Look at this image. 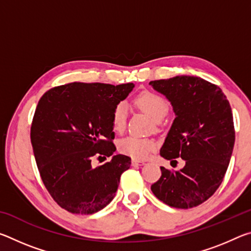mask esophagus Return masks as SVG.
I'll list each match as a JSON object with an SVG mask.
<instances>
[{
	"label": "esophagus",
	"mask_w": 251,
	"mask_h": 251,
	"mask_svg": "<svg viewBox=\"0 0 251 251\" xmlns=\"http://www.w3.org/2000/svg\"><path fill=\"white\" fill-rule=\"evenodd\" d=\"M144 164H145V161H143V160L133 159V161H131V165H133V166H143Z\"/></svg>",
	"instance_id": "34e87169"
}]
</instances>
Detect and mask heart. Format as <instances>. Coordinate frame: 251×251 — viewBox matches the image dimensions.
Listing matches in <instances>:
<instances>
[{
  "label": "heart",
  "mask_w": 251,
  "mask_h": 251,
  "mask_svg": "<svg viewBox=\"0 0 251 251\" xmlns=\"http://www.w3.org/2000/svg\"><path fill=\"white\" fill-rule=\"evenodd\" d=\"M136 105L144 110L152 121L158 123L168 113V104L163 97L151 92L139 94L135 100ZM127 107L125 103H118L113 112V127L116 130H123L126 124ZM120 151L134 159H145L155 148V142L148 138H139L128 136L120 142Z\"/></svg>",
  "instance_id": "obj_1"
}]
</instances>
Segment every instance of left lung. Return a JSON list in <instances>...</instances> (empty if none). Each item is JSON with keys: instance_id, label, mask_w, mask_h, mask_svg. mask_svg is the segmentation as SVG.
<instances>
[{"instance_id": "left-lung-1", "label": "left lung", "mask_w": 251, "mask_h": 251, "mask_svg": "<svg viewBox=\"0 0 251 251\" xmlns=\"http://www.w3.org/2000/svg\"><path fill=\"white\" fill-rule=\"evenodd\" d=\"M150 85L169 100L176 116L160 156L185 160L178 172L160 167L161 176L151 189L171 207H196L215 194L227 172L235 144L231 107L217 85L197 76H175Z\"/></svg>"}]
</instances>
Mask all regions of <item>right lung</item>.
<instances>
[{
	"instance_id": "right-lung-1",
	"label": "right lung",
	"mask_w": 251,
	"mask_h": 251,
	"mask_svg": "<svg viewBox=\"0 0 251 251\" xmlns=\"http://www.w3.org/2000/svg\"><path fill=\"white\" fill-rule=\"evenodd\" d=\"M135 85L71 83L41 97L31 127L33 152L46 189L72 214L92 215L115 197L130 158L114 155L113 112ZM94 155L112 156L91 166Z\"/></svg>"
}]
</instances>
